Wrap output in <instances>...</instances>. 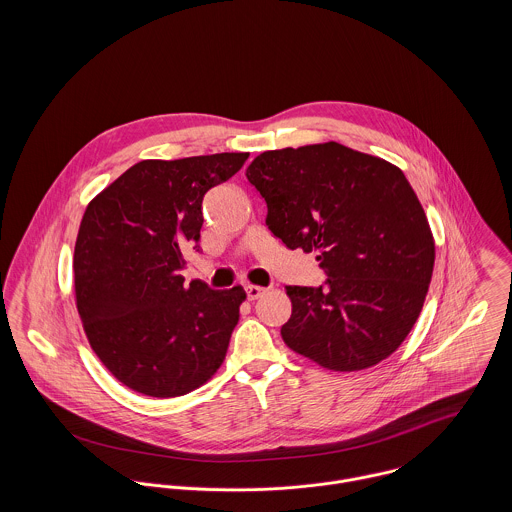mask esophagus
<instances>
[{
    "instance_id": "obj_1",
    "label": "esophagus",
    "mask_w": 512,
    "mask_h": 512,
    "mask_svg": "<svg viewBox=\"0 0 512 512\" xmlns=\"http://www.w3.org/2000/svg\"><path fill=\"white\" fill-rule=\"evenodd\" d=\"M266 292H268V290H266V288H260V286H248V288H246V295H248L250 301L262 297Z\"/></svg>"
}]
</instances>
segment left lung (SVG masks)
Returning <instances> with one entry per match:
<instances>
[{"mask_svg":"<svg viewBox=\"0 0 512 512\" xmlns=\"http://www.w3.org/2000/svg\"><path fill=\"white\" fill-rule=\"evenodd\" d=\"M266 224L290 250L317 252L325 286H288L284 343L337 372L388 359L432 282L436 242L404 173L337 142L264 151L246 169Z\"/></svg>","mask_w":512,"mask_h":512,"instance_id":"1","label":"left lung"}]
</instances>
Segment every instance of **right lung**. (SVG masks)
<instances>
[{
  "mask_svg": "<svg viewBox=\"0 0 512 512\" xmlns=\"http://www.w3.org/2000/svg\"><path fill=\"white\" fill-rule=\"evenodd\" d=\"M248 153L144 159L86 207L74 244L76 309L96 357L124 386L183 396L219 370L246 292L185 286L203 197Z\"/></svg>",
  "mask_w": 512,
  "mask_h": 512,
  "instance_id": "1",
  "label": "right lung"
}]
</instances>
